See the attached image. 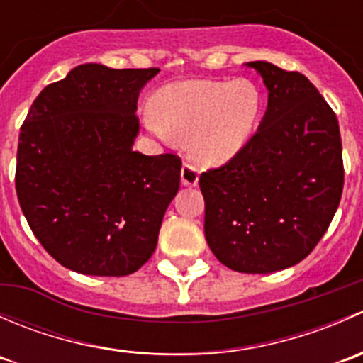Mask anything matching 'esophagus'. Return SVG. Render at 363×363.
Instances as JSON below:
<instances>
[{"instance_id": "1", "label": "esophagus", "mask_w": 363, "mask_h": 363, "mask_svg": "<svg viewBox=\"0 0 363 363\" xmlns=\"http://www.w3.org/2000/svg\"><path fill=\"white\" fill-rule=\"evenodd\" d=\"M181 182H182V186H188V188H193V186L199 184V170H196V168L189 163L182 164Z\"/></svg>"}]
</instances>
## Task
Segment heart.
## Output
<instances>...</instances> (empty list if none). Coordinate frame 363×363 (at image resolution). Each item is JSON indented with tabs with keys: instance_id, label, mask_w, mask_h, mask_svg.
Instances as JSON below:
<instances>
[{
	"instance_id": "obj_1",
	"label": "heart",
	"mask_w": 363,
	"mask_h": 363,
	"mask_svg": "<svg viewBox=\"0 0 363 363\" xmlns=\"http://www.w3.org/2000/svg\"><path fill=\"white\" fill-rule=\"evenodd\" d=\"M156 116L145 126L163 140H188L200 164H221L239 155L252 138L263 108L262 87L250 79L186 80L158 91Z\"/></svg>"
}]
</instances>
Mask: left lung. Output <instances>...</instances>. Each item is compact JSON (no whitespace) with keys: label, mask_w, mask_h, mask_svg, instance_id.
I'll return each instance as SVG.
<instances>
[{"label":"left lung","mask_w":363,"mask_h":363,"mask_svg":"<svg viewBox=\"0 0 363 363\" xmlns=\"http://www.w3.org/2000/svg\"><path fill=\"white\" fill-rule=\"evenodd\" d=\"M247 67L269 91L250 144L199 179L205 239L216 258L244 274L294 267L316 247L344 186L337 117L298 72L267 61Z\"/></svg>","instance_id":"1"}]
</instances>
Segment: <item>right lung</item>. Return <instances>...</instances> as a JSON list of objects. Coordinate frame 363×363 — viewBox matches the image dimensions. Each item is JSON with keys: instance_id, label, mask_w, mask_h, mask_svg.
<instances>
[{"instance_id": "right-lung-1", "label": "right lung", "mask_w": 363, "mask_h": 363, "mask_svg": "<svg viewBox=\"0 0 363 363\" xmlns=\"http://www.w3.org/2000/svg\"><path fill=\"white\" fill-rule=\"evenodd\" d=\"M160 68L87 63L36 96L21 126L16 189L29 228L67 269L128 276L151 258L181 158L133 151L137 101Z\"/></svg>"}]
</instances>
